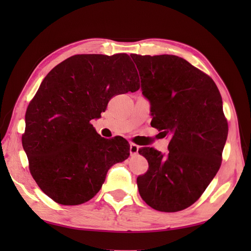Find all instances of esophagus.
<instances>
[{
	"instance_id": "34e87169",
	"label": "esophagus",
	"mask_w": 251,
	"mask_h": 251,
	"mask_svg": "<svg viewBox=\"0 0 251 251\" xmlns=\"http://www.w3.org/2000/svg\"><path fill=\"white\" fill-rule=\"evenodd\" d=\"M138 150H139V147L137 146V144L130 143V153H131V155L137 154L138 153Z\"/></svg>"
}]
</instances>
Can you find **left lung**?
<instances>
[{
	"label": "left lung",
	"instance_id": "8db88e82",
	"mask_svg": "<svg viewBox=\"0 0 251 251\" xmlns=\"http://www.w3.org/2000/svg\"><path fill=\"white\" fill-rule=\"evenodd\" d=\"M143 96L151 103V126L170 133L169 151L144 148L149 170L137 178L142 200L159 211L191 206L218 173L227 121L222 97L208 75L176 55L132 54Z\"/></svg>",
	"mask_w": 251,
	"mask_h": 251
}]
</instances>
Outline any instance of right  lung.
Instances as JSON below:
<instances>
[{"mask_svg":"<svg viewBox=\"0 0 251 251\" xmlns=\"http://www.w3.org/2000/svg\"><path fill=\"white\" fill-rule=\"evenodd\" d=\"M138 89L126 53L74 55L47 74L28 105L22 142L30 173L49 198L63 205L89 201L112 166L128 158L126 139L102 138L90 121L114 95Z\"/></svg>","mask_w":251,"mask_h":251,"instance_id":"1","label":"right lung"}]
</instances>
